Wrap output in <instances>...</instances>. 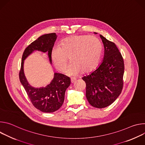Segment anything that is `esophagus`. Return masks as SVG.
<instances>
[{
	"mask_svg": "<svg viewBox=\"0 0 145 145\" xmlns=\"http://www.w3.org/2000/svg\"><path fill=\"white\" fill-rule=\"evenodd\" d=\"M71 83H74V82L76 81V78H71Z\"/></svg>",
	"mask_w": 145,
	"mask_h": 145,
	"instance_id": "obj_1",
	"label": "esophagus"
}]
</instances>
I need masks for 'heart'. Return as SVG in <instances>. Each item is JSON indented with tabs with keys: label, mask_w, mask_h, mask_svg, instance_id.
Segmentation results:
<instances>
[{
	"label": "heart",
	"mask_w": 145,
	"mask_h": 145,
	"mask_svg": "<svg viewBox=\"0 0 145 145\" xmlns=\"http://www.w3.org/2000/svg\"><path fill=\"white\" fill-rule=\"evenodd\" d=\"M102 53V45L94 35H73L64 39L60 46L54 47L51 57L56 68L64 71L70 57V64L67 73L77 76L82 72H89L98 65Z\"/></svg>",
	"instance_id": "1"
}]
</instances>
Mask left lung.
<instances>
[{"instance_id": "8db88e82", "label": "left lung", "mask_w": 145, "mask_h": 145, "mask_svg": "<svg viewBox=\"0 0 145 145\" xmlns=\"http://www.w3.org/2000/svg\"><path fill=\"white\" fill-rule=\"evenodd\" d=\"M100 37L105 48L103 60L96 70L82 78L86 83V97L89 104L102 108L111 105L121 93L125 65L115 43L101 35Z\"/></svg>"}]
</instances>
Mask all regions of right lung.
I'll list each match as a JSON object with an SVG mask.
<instances>
[{
    "label": "right lung",
    "mask_w": 145,
    "mask_h": 145,
    "mask_svg": "<svg viewBox=\"0 0 145 145\" xmlns=\"http://www.w3.org/2000/svg\"><path fill=\"white\" fill-rule=\"evenodd\" d=\"M56 33L44 34L39 37L25 50L19 71V80L24 87L33 105L43 112L50 113L58 110L63 105L66 89L71 84L69 77L61 73H54V78L45 87L34 88L31 86L25 76L24 60L34 51L48 52V57L52 64L51 53L57 39Z\"/></svg>",
    "instance_id": "1"
}]
</instances>
